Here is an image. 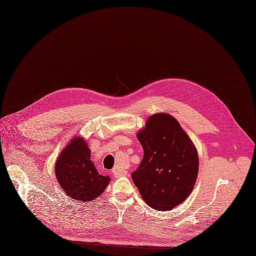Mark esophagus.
I'll return each mask as SVG.
<instances>
[{
  "instance_id": "esophagus-1",
  "label": "esophagus",
  "mask_w": 256,
  "mask_h": 256,
  "mask_svg": "<svg viewBox=\"0 0 256 256\" xmlns=\"http://www.w3.org/2000/svg\"><path fill=\"white\" fill-rule=\"evenodd\" d=\"M112 174L116 178H120V177H124V176H126L128 172L126 171H124V170H120L118 168H114L112 170Z\"/></svg>"
}]
</instances>
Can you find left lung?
<instances>
[{
	"label": "left lung",
	"instance_id": "left-lung-1",
	"mask_svg": "<svg viewBox=\"0 0 256 256\" xmlns=\"http://www.w3.org/2000/svg\"><path fill=\"white\" fill-rule=\"evenodd\" d=\"M144 158L132 178L144 202L156 210H169L193 191L198 170L197 150L178 120L167 114L150 116L138 132Z\"/></svg>",
	"mask_w": 256,
	"mask_h": 256
}]
</instances>
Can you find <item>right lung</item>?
I'll use <instances>...</instances> for the list:
<instances>
[{
    "label": "right lung",
    "mask_w": 256,
    "mask_h": 256,
    "mask_svg": "<svg viewBox=\"0 0 256 256\" xmlns=\"http://www.w3.org/2000/svg\"><path fill=\"white\" fill-rule=\"evenodd\" d=\"M56 179L68 197L91 202L108 185L110 177L102 176L91 161V150L84 138L76 136L65 146L55 163Z\"/></svg>",
    "instance_id": "1"
}]
</instances>
